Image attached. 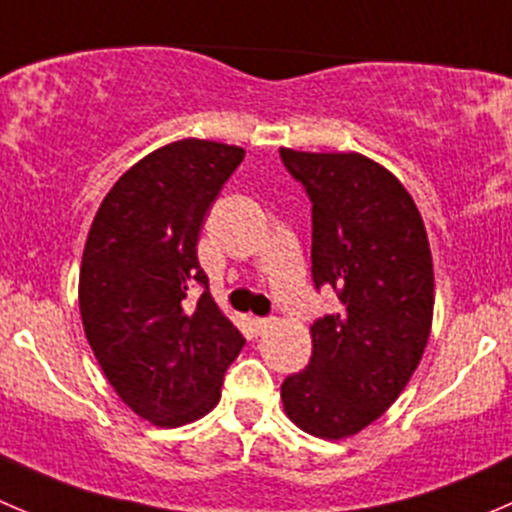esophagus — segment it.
Returning <instances> with one entry per match:
<instances>
[{
    "label": "esophagus",
    "mask_w": 512,
    "mask_h": 512,
    "mask_svg": "<svg viewBox=\"0 0 512 512\" xmlns=\"http://www.w3.org/2000/svg\"><path fill=\"white\" fill-rule=\"evenodd\" d=\"M270 325H272L270 317H255V320H252V330H255L257 335H262V332H265Z\"/></svg>",
    "instance_id": "34e87169"
}]
</instances>
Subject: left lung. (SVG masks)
<instances>
[{"label": "left lung", "mask_w": 512, "mask_h": 512, "mask_svg": "<svg viewBox=\"0 0 512 512\" xmlns=\"http://www.w3.org/2000/svg\"><path fill=\"white\" fill-rule=\"evenodd\" d=\"M312 202V282L340 307L312 322V357L285 377L297 428L340 440L398 400L423 357L435 280L428 232L398 177L357 152L280 150Z\"/></svg>", "instance_id": "left-lung-1"}]
</instances>
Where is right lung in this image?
<instances>
[{
    "label": "right lung",
    "mask_w": 512,
    "mask_h": 512,
    "mask_svg": "<svg viewBox=\"0 0 512 512\" xmlns=\"http://www.w3.org/2000/svg\"><path fill=\"white\" fill-rule=\"evenodd\" d=\"M245 150L207 140L160 147L99 205L79 270L84 335L119 398L160 428L220 403L245 337L222 315L197 260L207 210ZM202 286L197 306L186 302Z\"/></svg>",
    "instance_id": "right-lung-1"
}]
</instances>
